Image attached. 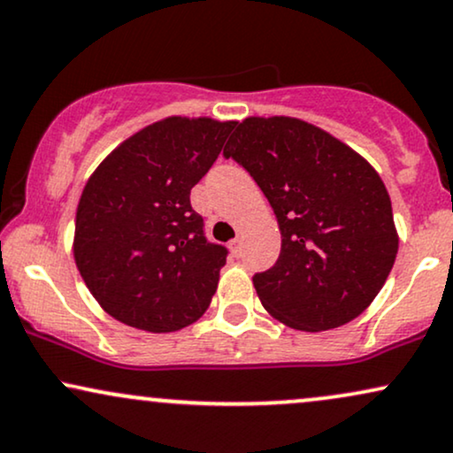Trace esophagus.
Returning a JSON list of instances; mask_svg holds the SVG:
<instances>
[{
	"mask_svg": "<svg viewBox=\"0 0 453 453\" xmlns=\"http://www.w3.org/2000/svg\"><path fill=\"white\" fill-rule=\"evenodd\" d=\"M228 248H231V252L235 258H239L242 256V239H233L231 243H228Z\"/></svg>",
	"mask_w": 453,
	"mask_h": 453,
	"instance_id": "esophagus-1",
	"label": "esophagus"
}]
</instances>
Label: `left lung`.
<instances>
[{
	"mask_svg": "<svg viewBox=\"0 0 453 453\" xmlns=\"http://www.w3.org/2000/svg\"><path fill=\"white\" fill-rule=\"evenodd\" d=\"M235 126L222 155L250 172L281 231L277 262L252 277L262 306L303 332L353 321L397 258L382 178L332 134L294 117Z\"/></svg>",
	"mask_w": 453,
	"mask_h": 453,
	"instance_id": "8db88e82",
	"label": "left lung"
}]
</instances>
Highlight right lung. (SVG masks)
Masks as SVG:
<instances>
[{
    "label": "right lung",
    "instance_id": "add662e5",
    "mask_svg": "<svg viewBox=\"0 0 453 453\" xmlns=\"http://www.w3.org/2000/svg\"><path fill=\"white\" fill-rule=\"evenodd\" d=\"M231 130L233 121L167 117L121 142L83 187L73 254L117 321L176 332L210 306L228 250L208 242L191 188Z\"/></svg>",
    "mask_w": 453,
    "mask_h": 453
}]
</instances>
